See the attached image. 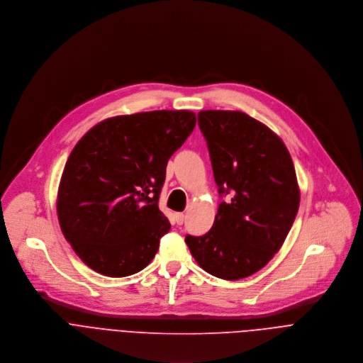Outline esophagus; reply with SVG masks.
Returning a JSON list of instances; mask_svg holds the SVG:
<instances>
[{
    "mask_svg": "<svg viewBox=\"0 0 363 363\" xmlns=\"http://www.w3.org/2000/svg\"><path fill=\"white\" fill-rule=\"evenodd\" d=\"M174 220H176L177 225H183V222H184V214H183V213H176V214H174Z\"/></svg>",
    "mask_w": 363,
    "mask_h": 363,
    "instance_id": "1",
    "label": "esophagus"
}]
</instances>
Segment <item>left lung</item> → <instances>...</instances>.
<instances>
[{"mask_svg":"<svg viewBox=\"0 0 363 363\" xmlns=\"http://www.w3.org/2000/svg\"><path fill=\"white\" fill-rule=\"evenodd\" d=\"M199 125L219 193L232 199L220 203L206 235L186 236V243L207 273L245 279L270 262L295 222V166L281 138L243 111L203 110Z\"/></svg>","mask_w":363,"mask_h":363,"instance_id":"1","label":"left lung"}]
</instances>
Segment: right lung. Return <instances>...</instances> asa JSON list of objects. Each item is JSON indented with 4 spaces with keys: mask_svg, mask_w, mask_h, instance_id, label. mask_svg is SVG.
<instances>
[{
    "mask_svg": "<svg viewBox=\"0 0 363 363\" xmlns=\"http://www.w3.org/2000/svg\"><path fill=\"white\" fill-rule=\"evenodd\" d=\"M196 114L156 110L106 118L69 153L57 193L61 232L94 272L124 277L146 267L170 222L159 208L169 159Z\"/></svg>",
    "mask_w": 363,
    "mask_h": 363,
    "instance_id": "obj_1",
    "label": "right lung"
}]
</instances>
